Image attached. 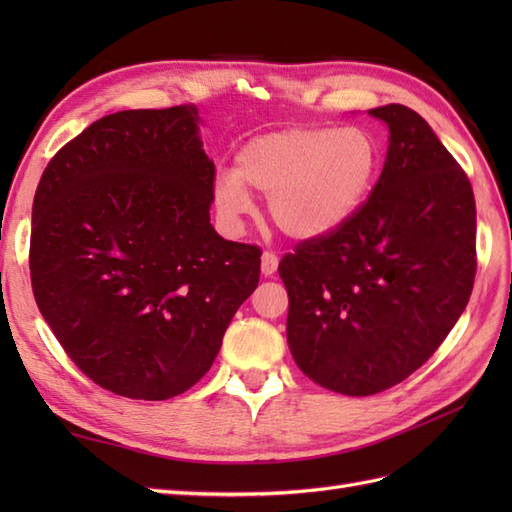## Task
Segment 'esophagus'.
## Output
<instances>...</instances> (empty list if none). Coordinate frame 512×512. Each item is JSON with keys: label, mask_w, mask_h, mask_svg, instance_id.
<instances>
[{"label": "esophagus", "mask_w": 512, "mask_h": 512, "mask_svg": "<svg viewBox=\"0 0 512 512\" xmlns=\"http://www.w3.org/2000/svg\"><path fill=\"white\" fill-rule=\"evenodd\" d=\"M277 266H279V257L275 253H270V250H266V253L262 255V273L266 277L275 275L277 273Z\"/></svg>", "instance_id": "1"}]
</instances>
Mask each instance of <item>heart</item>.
Segmentation results:
<instances>
[{
    "mask_svg": "<svg viewBox=\"0 0 512 512\" xmlns=\"http://www.w3.org/2000/svg\"><path fill=\"white\" fill-rule=\"evenodd\" d=\"M383 149L363 125H306L250 138L233 173L213 182V200L228 222L250 209L248 191L268 195L270 220L295 239L343 228L372 195Z\"/></svg>",
    "mask_w": 512,
    "mask_h": 512,
    "instance_id": "obj_1",
    "label": "heart"
}]
</instances>
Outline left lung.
<instances>
[{"label":"left lung","mask_w":512,"mask_h":512,"mask_svg":"<svg viewBox=\"0 0 512 512\" xmlns=\"http://www.w3.org/2000/svg\"><path fill=\"white\" fill-rule=\"evenodd\" d=\"M389 127L376 187L339 231L279 262L292 358L314 383L372 396L429 361L475 281L471 182L429 123L405 105L374 107Z\"/></svg>","instance_id":"left-lung-1"}]
</instances>
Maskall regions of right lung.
I'll use <instances>...</instances> for the list:
<instances>
[{
    "instance_id": "right-lung-1",
    "label": "right lung",
    "mask_w": 512,
    "mask_h": 512,
    "mask_svg": "<svg viewBox=\"0 0 512 512\" xmlns=\"http://www.w3.org/2000/svg\"><path fill=\"white\" fill-rule=\"evenodd\" d=\"M193 105L103 116L48 162L30 279L52 334L118 396L167 400L209 372L262 250L211 226L215 165Z\"/></svg>"
}]
</instances>
